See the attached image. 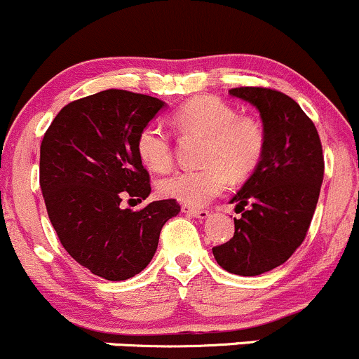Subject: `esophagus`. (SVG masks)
<instances>
[{
  "mask_svg": "<svg viewBox=\"0 0 359 359\" xmlns=\"http://www.w3.org/2000/svg\"><path fill=\"white\" fill-rule=\"evenodd\" d=\"M182 212H185L191 217H196V219H208L209 217V211H205V209L191 208V205H182Z\"/></svg>",
  "mask_w": 359,
  "mask_h": 359,
  "instance_id": "1",
  "label": "esophagus"
}]
</instances>
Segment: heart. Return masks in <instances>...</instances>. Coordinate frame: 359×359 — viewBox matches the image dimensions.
Returning a JSON list of instances; mask_svg holds the SVG:
<instances>
[{"mask_svg":"<svg viewBox=\"0 0 359 359\" xmlns=\"http://www.w3.org/2000/svg\"><path fill=\"white\" fill-rule=\"evenodd\" d=\"M172 123L180 133L204 138L199 170L177 172L156 185L165 199L201 208L224 192L228 177L243 180L258 167L265 151V130L255 118L238 116L224 101L211 96L196 97L175 111ZM137 151L143 165L167 172L172 165L170 135L158 123L140 131Z\"/></svg>","mask_w":359,"mask_h":359,"instance_id":"1","label":"heart"}]
</instances>
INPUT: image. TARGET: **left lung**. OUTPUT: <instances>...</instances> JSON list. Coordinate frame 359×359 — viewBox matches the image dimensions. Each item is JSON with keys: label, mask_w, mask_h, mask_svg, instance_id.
I'll use <instances>...</instances> for the list:
<instances>
[{"label": "left lung", "mask_w": 359, "mask_h": 359, "mask_svg": "<svg viewBox=\"0 0 359 359\" xmlns=\"http://www.w3.org/2000/svg\"><path fill=\"white\" fill-rule=\"evenodd\" d=\"M229 94L258 109L266 142L258 167L231 199L243 211L234 217V236L212 255L229 273L255 277L285 263L302 245L319 199L324 155L314 123L287 94L266 88Z\"/></svg>", "instance_id": "obj_1"}]
</instances>
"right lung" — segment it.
<instances>
[{"label":"right lung","mask_w":359,"mask_h":359,"mask_svg":"<svg viewBox=\"0 0 359 359\" xmlns=\"http://www.w3.org/2000/svg\"><path fill=\"white\" fill-rule=\"evenodd\" d=\"M163 106L145 94L101 90L64 106L40 145V187L62 246L111 282L145 269L163 224L180 212L174 199L140 211L119 205L125 196H150L137 138Z\"/></svg>","instance_id":"obj_1"}]
</instances>
